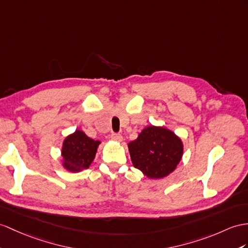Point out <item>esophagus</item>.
I'll use <instances>...</instances> for the list:
<instances>
[{"label":"esophagus","mask_w":248,"mask_h":248,"mask_svg":"<svg viewBox=\"0 0 248 248\" xmlns=\"http://www.w3.org/2000/svg\"><path fill=\"white\" fill-rule=\"evenodd\" d=\"M111 139L114 141H118V142H121L123 140V137L121 136L120 134H111Z\"/></svg>","instance_id":"obj_1"}]
</instances>
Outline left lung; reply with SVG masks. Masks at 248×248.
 <instances>
[{
  "mask_svg": "<svg viewBox=\"0 0 248 248\" xmlns=\"http://www.w3.org/2000/svg\"><path fill=\"white\" fill-rule=\"evenodd\" d=\"M132 164L150 179L167 177L183 155V143L174 132L160 126H147L128 144Z\"/></svg>",
  "mask_w": 248,
  "mask_h": 248,
  "instance_id": "obj_1",
  "label": "left lung"
}]
</instances>
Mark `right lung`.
Instances as JSON below:
<instances>
[{
  "label": "right lung",
  "mask_w": 248,
  "mask_h": 248,
  "mask_svg": "<svg viewBox=\"0 0 248 248\" xmlns=\"http://www.w3.org/2000/svg\"><path fill=\"white\" fill-rule=\"evenodd\" d=\"M100 143V141L93 140L78 129L66 137L62 147L65 170L78 172L88 168L94 159Z\"/></svg>",
  "instance_id": "right-lung-1"
}]
</instances>
